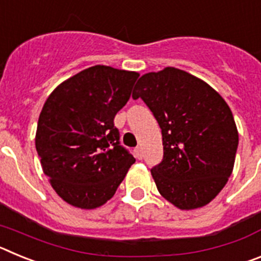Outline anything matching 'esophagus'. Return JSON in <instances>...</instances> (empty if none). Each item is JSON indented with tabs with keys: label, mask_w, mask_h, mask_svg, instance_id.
Segmentation results:
<instances>
[{
	"label": "esophagus",
	"mask_w": 261,
	"mask_h": 261,
	"mask_svg": "<svg viewBox=\"0 0 261 261\" xmlns=\"http://www.w3.org/2000/svg\"><path fill=\"white\" fill-rule=\"evenodd\" d=\"M136 151V155H137L138 159H142V156H144V151H142V147L141 146H137L135 149Z\"/></svg>",
	"instance_id": "34e87169"
}]
</instances>
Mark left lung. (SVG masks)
Here are the masks:
<instances>
[{"label":"left lung","mask_w":261,"mask_h":261,"mask_svg":"<svg viewBox=\"0 0 261 261\" xmlns=\"http://www.w3.org/2000/svg\"><path fill=\"white\" fill-rule=\"evenodd\" d=\"M132 98L144 100L162 130L163 159L151 168L159 193L183 211L209 204L229 180L238 149L227 103L176 68L142 75Z\"/></svg>","instance_id":"left-lung-1"}]
</instances>
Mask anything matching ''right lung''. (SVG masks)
I'll return each instance as SVG.
<instances>
[{"label": "right lung", "instance_id": "right-lung-1", "mask_svg": "<svg viewBox=\"0 0 261 261\" xmlns=\"http://www.w3.org/2000/svg\"><path fill=\"white\" fill-rule=\"evenodd\" d=\"M138 75L91 66L57 86L43 106L36 151L53 190L68 204L81 209L103 205L136 162L120 145L114 119Z\"/></svg>", "mask_w": 261, "mask_h": 261}]
</instances>
